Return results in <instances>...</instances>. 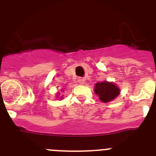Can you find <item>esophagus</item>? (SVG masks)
Here are the masks:
<instances>
[{
	"instance_id": "34e87169",
	"label": "esophagus",
	"mask_w": 156,
	"mask_h": 156,
	"mask_svg": "<svg viewBox=\"0 0 156 156\" xmlns=\"http://www.w3.org/2000/svg\"><path fill=\"white\" fill-rule=\"evenodd\" d=\"M78 81H79V83H80V84H84L85 79H84V78H79Z\"/></svg>"
}]
</instances>
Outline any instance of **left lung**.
<instances>
[{
	"instance_id": "1",
	"label": "left lung",
	"mask_w": 156,
	"mask_h": 156,
	"mask_svg": "<svg viewBox=\"0 0 156 156\" xmlns=\"http://www.w3.org/2000/svg\"><path fill=\"white\" fill-rule=\"evenodd\" d=\"M94 91L102 102L107 103L112 101L119 96L120 94V89L114 83L103 81L97 83L95 84Z\"/></svg>"
}]
</instances>
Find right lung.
<instances>
[{
  "label": "right lung",
  "mask_w": 156,
  "mask_h": 156,
  "mask_svg": "<svg viewBox=\"0 0 156 156\" xmlns=\"http://www.w3.org/2000/svg\"><path fill=\"white\" fill-rule=\"evenodd\" d=\"M62 90H63V89H62ZM62 91H63V90H62ZM59 95H60V94L58 93L57 96H56V97H57V98H58V99H62V98H63L62 96H59Z\"/></svg>",
  "instance_id": "1"
}]
</instances>
